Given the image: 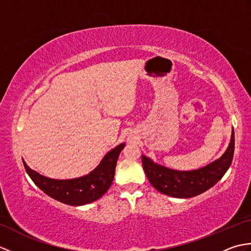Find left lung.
<instances>
[{
	"label": "left lung",
	"instance_id": "obj_1",
	"mask_svg": "<svg viewBox=\"0 0 251 251\" xmlns=\"http://www.w3.org/2000/svg\"><path fill=\"white\" fill-rule=\"evenodd\" d=\"M234 154V129L226 152L216 161L195 170H176L154 163L142 154V165L150 183L161 193L190 199L204 193L219 181L231 166Z\"/></svg>",
	"mask_w": 251,
	"mask_h": 251
}]
</instances>
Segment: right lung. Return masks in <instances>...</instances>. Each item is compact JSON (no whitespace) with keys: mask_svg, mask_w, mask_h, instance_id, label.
<instances>
[{"mask_svg":"<svg viewBox=\"0 0 251 251\" xmlns=\"http://www.w3.org/2000/svg\"><path fill=\"white\" fill-rule=\"evenodd\" d=\"M125 143L105 154L99 165L89 174L73 179H51L31 169L23 159L26 174L37 188L58 201L70 206H82L100 199L110 189L114 178L116 162Z\"/></svg>","mask_w":251,"mask_h":251,"instance_id":"obj_1","label":"right lung"}]
</instances>
